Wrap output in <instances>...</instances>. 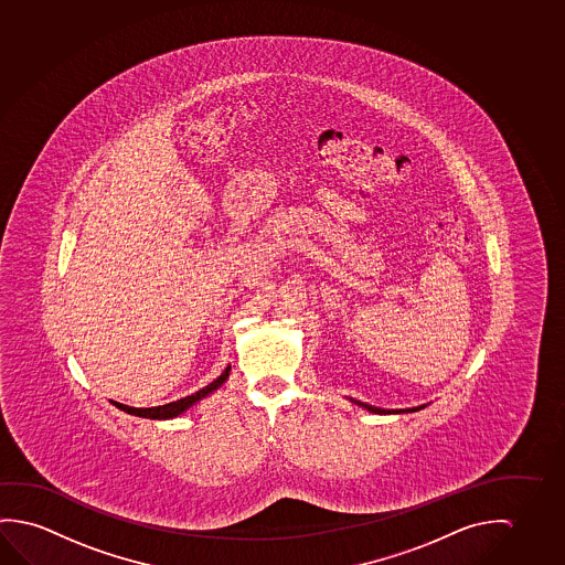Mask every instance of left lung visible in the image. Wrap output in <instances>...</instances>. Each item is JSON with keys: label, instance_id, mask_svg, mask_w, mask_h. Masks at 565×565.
I'll return each mask as SVG.
<instances>
[{"label": "left lung", "instance_id": "1", "mask_svg": "<svg viewBox=\"0 0 565 565\" xmlns=\"http://www.w3.org/2000/svg\"><path fill=\"white\" fill-rule=\"evenodd\" d=\"M350 398V396H348ZM350 403L358 404L361 408H365L369 413L373 414H408V413H418L422 408H426L428 404H420V406H413V408H379V406H373V404L361 403V401H355V398H350Z\"/></svg>", "mask_w": 565, "mask_h": 565}]
</instances>
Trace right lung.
<instances>
[{
	"mask_svg": "<svg viewBox=\"0 0 565 565\" xmlns=\"http://www.w3.org/2000/svg\"><path fill=\"white\" fill-rule=\"evenodd\" d=\"M230 371H232V365H227L225 367L224 373L217 376L215 381H212L210 385L204 386V388H200L198 393L190 394V396H184V398H180V401H174V403L162 404V406H151V408H134V406H127V404L116 403V401H109V403L114 404L116 408L119 411H124L127 414H134V416H139V418H149V420H171V418H177L180 414L186 413L190 411L194 404L200 403V401H204L206 396L217 391L220 386L224 385L225 381H227V376H230Z\"/></svg>",
	"mask_w": 565,
	"mask_h": 565,
	"instance_id": "right-lung-1",
	"label": "right lung"
}]
</instances>
